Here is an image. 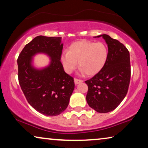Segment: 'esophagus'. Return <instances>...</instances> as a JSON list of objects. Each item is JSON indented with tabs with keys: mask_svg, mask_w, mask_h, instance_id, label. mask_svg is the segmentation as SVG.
I'll return each instance as SVG.
<instances>
[{
	"mask_svg": "<svg viewBox=\"0 0 148 148\" xmlns=\"http://www.w3.org/2000/svg\"><path fill=\"white\" fill-rule=\"evenodd\" d=\"M83 82V80H82L78 79V78H74V83H75V84L81 83V82Z\"/></svg>",
	"mask_w": 148,
	"mask_h": 148,
	"instance_id": "1",
	"label": "esophagus"
}]
</instances>
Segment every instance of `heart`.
I'll return each instance as SVG.
<instances>
[{"label": "heart", "instance_id": "obj_1", "mask_svg": "<svg viewBox=\"0 0 148 148\" xmlns=\"http://www.w3.org/2000/svg\"><path fill=\"white\" fill-rule=\"evenodd\" d=\"M108 51L103 42L80 40L73 42L61 56L64 70L71 74L78 66L81 72L93 76L101 70L108 59Z\"/></svg>", "mask_w": 148, "mask_h": 148}]
</instances>
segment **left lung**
<instances>
[{
    "instance_id": "obj_1",
    "label": "left lung",
    "mask_w": 148,
    "mask_h": 148,
    "mask_svg": "<svg viewBox=\"0 0 148 148\" xmlns=\"http://www.w3.org/2000/svg\"><path fill=\"white\" fill-rule=\"evenodd\" d=\"M103 37L108 47L106 63L101 70L85 81L88 106L99 113H107L118 107L127 95L131 79L129 51L119 40L107 34Z\"/></svg>"
}]
</instances>
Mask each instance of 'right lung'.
I'll use <instances>...</instances> for the list:
<instances>
[{"label": "right lung", "instance_id": "right-lung-1", "mask_svg": "<svg viewBox=\"0 0 148 148\" xmlns=\"http://www.w3.org/2000/svg\"><path fill=\"white\" fill-rule=\"evenodd\" d=\"M62 37L38 36L27 44L17 58L19 85L27 101L40 114L54 116L68 107L74 89V78L65 72L61 56ZM45 53L51 58L46 68L35 69L32 57Z\"/></svg>", "mask_w": 148, "mask_h": 148}]
</instances>
